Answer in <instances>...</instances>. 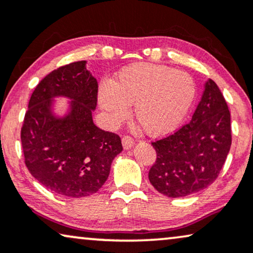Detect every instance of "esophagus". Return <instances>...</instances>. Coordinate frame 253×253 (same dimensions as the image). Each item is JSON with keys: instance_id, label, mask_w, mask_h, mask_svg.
<instances>
[{"instance_id": "obj_1", "label": "esophagus", "mask_w": 253, "mask_h": 253, "mask_svg": "<svg viewBox=\"0 0 253 253\" xmlns=\"http://www.w3.org/2000/svg\"><path fill=\"white\" fill-rule=\"evenodd\" d=\"M122 141H123L124 149H130L134 144V140L129 136V135H125V136H123Z\"/></svg>"}]
</instances>
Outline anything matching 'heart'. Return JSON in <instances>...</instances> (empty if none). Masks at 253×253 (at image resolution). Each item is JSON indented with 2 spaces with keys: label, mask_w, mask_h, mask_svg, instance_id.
I'll use <instances>...</instances> for the list:
<instances>
[{
  "label": "heart",
  "mask_w": 253,
  "mask_h": 253,
  "mask_svg": "<svg viewBox=\"0 0 253 253\" xmlns=\"http://www.w3.org/2000/svg\"><path fill=\"white\" fill-rule=\"evenodd\" d=\"M196 97V86L188 73L151 63H136L123 69L110 84H102L98 102L113 124L123 122L128 105L151 136L177 129Z\"/></svg>",
  "instance_id": "1"
}]
</instances>
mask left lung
Listing matches in <instances>:
<instances>
[{
	"label": "left lung",
	"mask_w": 253,
	"mask_h": 253,
	"mask_svg": "<svg viewBox=\"0 0 253 253\" xmlns=\"http://www.w3.org/2000/svg\"><path fill=\"white\" fill-rule=\"evenodd\" d=\"M151 144L157 159L149 180L161 194L184 197L214 182L232 145L230 112L214 81H206L190 123Z\"/></svg>",
	"instance_id": "obj_1"
}]
</instances>
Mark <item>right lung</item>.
<instances>
[{"mask_svg":"<svg viewBox=\"0 0 253 253\" xmlns=\"http://www.w3.org/2000/svg\"><path fill=\"white\" fill-rule=\"evenodd\" d=\"M86 63L60 66L39 83L20 131L30 173L52 193L71 198L97 193L123 150L119 135L92 122L98 84ZM60 95L71 99L70 111L64 117L52 112L53 98Z\"/></svg>","mask_w":253,"mask_h":253,"instance_id":"add662e5","label":"right lung"}]
</instances>
